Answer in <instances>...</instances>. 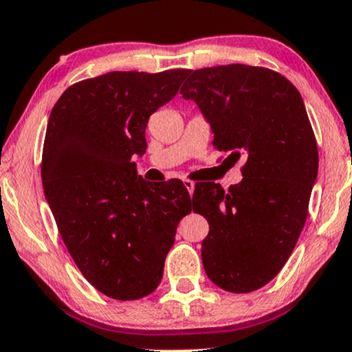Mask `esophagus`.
I'll use <instances>...</instances> for the list:
<instances>
[{
    "label": "esophagus",
    "mask_w": 352,
    "mask_h": 352,
    "mask_svg": "<svg viewBox=\"0 0 352 352\" xmlns=\"http://www.w3.org/2000/svg\"><path fill=\"white\" fill-rule=\"evenodd\" d=\"M184 185H185V188L188 190V193L190 195H193V190H195V184L192 180H184Z\"/></svg>",
    "instance_id": "esophagus-1"
}]
</instances>
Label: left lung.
Segmentation results:
<instances>
[{
    "label": "left lung",
    "mask_w": 352,
    "mask_h": 352,
    "mask_svg": "<svg viewBox=\"0 0 352 352\" xmlns=\"http://www.w3.org/2000/svg\"><path fill=\"white\" fill-rule=\"evenodd\" d=\"M182 96L198 104L218 151L244 160L228 192L195 187L193 211L210 232L201 261L214 285L249 294L280 272L308 217L318 147L297 88L277 72L243 63L192 70ZM226 159V160H228Z\"/></svg>",
    "instance_id": "obj_1"
}]
</instances>
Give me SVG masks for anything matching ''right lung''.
Returning a JSON list of instances; mask_svg holds the SVG:
<instances>
[{"label":"right lung","instance_id":"add662e5","mask_svg":"<svg viewBox=\"0 0 352 352\" xmlns=\"http://www.w3.org/2000/svg\"><path fill=\"white\" fill-rule=\"evenodd\" d=\"M188 70L109 72L62 93L49 116L42 187L83 277L114 300L157 289L179 221L193 208L184 182L151 184L134 155L146 152L152 113Z\"/></svg>","mask_w":352,"mask_h":352}]
</instances>
